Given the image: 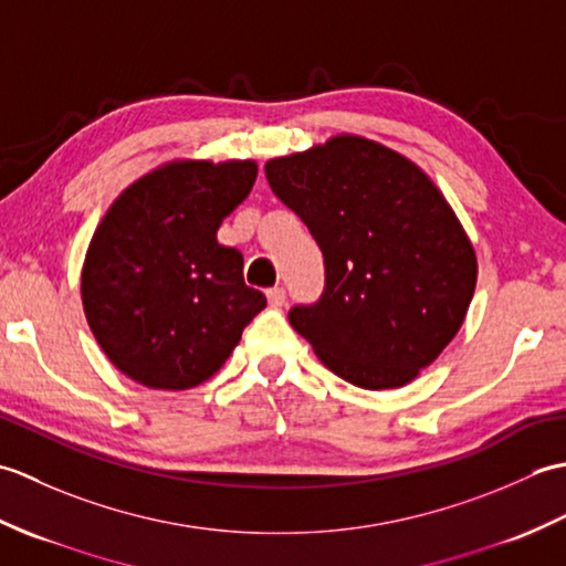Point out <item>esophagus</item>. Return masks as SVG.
Wrapping results in <instances>:
<instances>
[{
  "label": "esophagus",
  "instance_id": "obj_1",
  "mask_svg": "<svg viewBox=\"0 0 566 566\" xmlns=\"http://www.w3.org/2000/svg\"><path fill=\"white\" fill-rule=\"evenodd\" d=\"M268 302H270V306H274V308L284 306V302H286V292L282 290V286H274V290H268Z\"/></svg>",
  "mask_w": 566,
  "mask_h": 566
}]
</instances>
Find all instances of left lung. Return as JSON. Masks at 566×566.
<instances>
[{
    "label": "left lung",
    "mask_w": 566,
    "mask_h": 566,
    "mask_svg": "<svg viewBox=\"0 0 566 566\" xmlns=\"http://www.w3.org/2000/svg\"><path fill=\"white\" fill-rule=\"evenodd\" d=\"M264 175L326 262L321 302L294 306L292 328L355 387H406L474 296L476 252L448 199L406 155L355 134L272 158Z\"/></svg>",
    "instance_id": "left-lung-1"
}]
</instances>
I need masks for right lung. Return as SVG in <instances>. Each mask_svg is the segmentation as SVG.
Instances as JSON below:
<instances>
[{
	"instance_id": "1",
	"label": "right lung",
	"mask_w": 566,
	"mask_h": 566,
	"mask_svg": "<svg viewBox=\"0 0 566 566\" xmlns=\"http://www.w3.org/2000/svg\"><path fill=\"white\" fill-rule=\"evenodd\" d=\"M255 177V160H170L104 213L82 264V308L128 379L165 391L197 387L268 306L243 280V255L216 238Z\"/></svg>"
}]
</instances>
